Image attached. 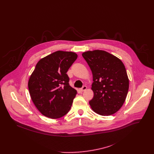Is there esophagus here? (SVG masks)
<instances>
[{
	"label": "esophagus",
	"instance_id": "1",
	"mask_svg": "<svg viewBox=\"0 0 154 154\" xmlns=\"http://www.w3.org/2000/svg\"><path fill=\"white\" fill-rule=\"evenodd\" d=\"M86 88H87V86H83L82 88L80 89V91L83 92V91H85L86 90Z\"/></svg>",
	"mask_w": 154,
	"mask_h": 154
}]
</instances>
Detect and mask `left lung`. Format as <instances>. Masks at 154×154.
Instances as JSON below:
<instances>
[{
  "label": "left lung",
  "mask_w": 154,
  "mask_h": 154,
  "mask_svg": "<svg viewBox=\"0 0 154 154\" xmlns=\"http://www.w3.org/2000/svg\"><path fill=\"white\" fill-rule=\"evenodd\" d=\"M92 71L93 110L102 116L116 113L124 104L129 88L125 66L120 59L106 51L94 50L82 54Z\"/></svg>",
  "instance_id": "left-lung-1"
}]
</instances>
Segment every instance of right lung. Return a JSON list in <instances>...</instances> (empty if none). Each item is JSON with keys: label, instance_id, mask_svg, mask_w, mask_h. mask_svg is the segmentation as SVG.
I'll list each match as a JSON object with an SVG mask.
<instances>
[{"label": "right lung", "instance_id": "obj_1", "mask_svg": "<svg viewBox=\"0 0 154 154\" xmlns=\"http://www.w3.org/2000/svg\"><path fill=\"white\" fill-rule=\"evenodd\" d=\"M77 58L75 52L58 51L37 63L28 87L33 103L44 116L58 119L70 110L77 91L69 85L66 72Z\"/></svg>", "mask_w": 154, "mask_h": 154}]
</instances>
